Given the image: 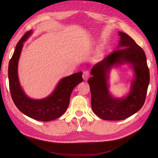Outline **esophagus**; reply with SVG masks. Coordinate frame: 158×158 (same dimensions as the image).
Masks as SVG:
<instances>
[{
    "instance_id": "1",
    "label": "esophagus",
    "mask_w": 158,
    "mask_h": 158,
    "mask_svg": "<svg viewBox=\"0 0 158 158\" xmlns=\"http://www.w3.org/2000/svg\"><path fill=\"white\" fill-rule=\"evenodd\" d=\"M82 77H83V78H84V80L85 81H86L87 80H88L89 77V74L88 71H87V70H85V71H84Z\"/></svg>"
}]
</instances>
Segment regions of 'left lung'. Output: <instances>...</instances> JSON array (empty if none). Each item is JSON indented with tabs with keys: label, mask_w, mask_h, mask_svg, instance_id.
I'll return each mask as SVG.
<instances>
[{
	"label": "left lung",
	"mask_w": 158,
	"mask_h": 158,
	"mask_svg": "<svg viewBox=\"0 0 158 158\" xmlns=\"http://www.w3.org/2000/svg\"><path fill=\"white\" fill-rule=\"evenodd\" d=\"M118 48L91 70L88 82L91 94V106L97 116L105 120H122L138 112L143 106L150 81V73L144 50L126 33L119 32ZM128 63L135 78L129 94L121 99L113 98L108 91L107 74L114 65Z\"/></svg>",
	"instance_id": "obj_1"
}]
</instances>
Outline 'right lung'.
<instances>
[{
	"mask_svg": "<svg viewBox=\"0 0 158 158\" xmlns=\"http://www.w3.org/2000/svg\"><path fill=\"white\" fill-rule=\"evenodd\" d=\"M31 33V30L25 32L16 45L9 62L10 90L14 104L21 112L36 120L48 122L60 117L67 110L73 89L83 81L81 77L82 72L74 73L62 78L53 93L44 99H32L27 96L19 84L18 66L23 42Z\"/></svg>",
	"mask_w": 158,
	"mask_h": 158,
	"instance_id": "obj_1",
	"label": "right lung"
}]
</instances>
